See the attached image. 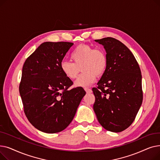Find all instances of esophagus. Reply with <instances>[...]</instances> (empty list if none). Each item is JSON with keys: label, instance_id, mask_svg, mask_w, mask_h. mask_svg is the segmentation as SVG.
I'll use <instances>...</instances> for the list:
<instances>
[{"label": "esophagus", "instance_id": "1", "mask_svg": "<svg viewBox=\"0 0 160 160\" xmlns=\"http://www.w3.org/2000/svg\"><path fill=\"white\" fill-rule=\"evenodd\" d=\"M84 90L86 91V92L87 93H92V90H91V89H89V88H84Z\"/></svg>", "mask_w": 160, "mask_h": 160}]
</instances>
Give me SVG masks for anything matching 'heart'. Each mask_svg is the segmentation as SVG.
<instances>
[{"label":"heart","instance_id":"1","mask_svg":"<svg viewBox=\"0 0 160 160\" xmlns=\"http://www.w3.org/2000/svg\"><path fill=\"white\" fill-rule=\"evenodd\" d=\"M71 58L74 62L63 61L60 63L62 72L67 78H77L80 68L83 72L74 82L76 87H87L93 83L96 74L101 76L107 67L108 60L102 50L95 48L88 45H80L76 48Z\"/></svg>","mask_w":160,"mask_h":160}]
</instances>
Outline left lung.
I'll return each mask as SVG.
<instances>
[{"label": "left lung", "instance_id": "1", "mask_svg": "<svg viewBox=\"0 0 160 160\" xmlns=\"http://www.w3.org/2000/svg\"><path fill=\"white\" fill-rule=\"evenodd\" d=\"M103 45L108 60L101 78L93 88V110L106 130L120 132L135 119L142 101L141 72L128 48L113 38L96 39Z\"/></svg>", "mask_w": 160, "mask_h": 160}]
</instances>
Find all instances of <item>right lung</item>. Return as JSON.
Wrapping results in <instances>:
<instances>
[{
  "mask_svg": "<svg viewBox=\"0 0 160 160\" xmlns=\"http://www.w3.org/2000/svg\"><path fill=\"white\" fill-rule=\"evenodd\" d=\"M69 42H45L25 61L19 93L29 122L45 133L65 129L72 121L86 91L72 89L71 79L60 69L69 48Z\"/></svg>",
  "mask_w": 160,
  "mask_h": 160,
  "instance_id": "right-lung-1",
  "label": "right lung"
}]
</instances>
